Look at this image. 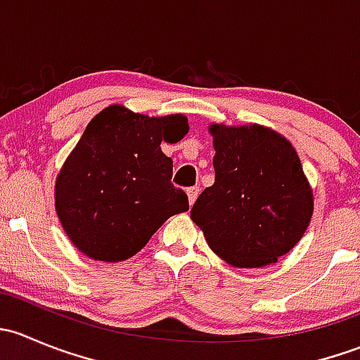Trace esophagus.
<instances>
[{
	"mask_svg": "<svg viewBox=\"0 0 360 360\" xmlns=\"http://www.w3.org/2000/svg\"><path fill=\"white\" fill-rule=\"evenodd\" d=\"M186 193H188V200H190V205H193L195 200L198 198V195H200V188L191 186V188H188Z\"/></svg>",
	"mask_w": 360,
	"mask_h": 360,
	"instance_id": "esophagus-1",
	"label": "esophagus"
}]
</instances>
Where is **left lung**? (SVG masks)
I'll return each mask as SVG.
<instances>
[{
  "label": "left lung",
  "instance_id": "8db88e82",
  "mask_svg": "<svg viewBox=\"0 0 360 360\" xmlns=\"http://www.w3.org/2000/svg\"><path fill=\"white\" fill-rule=\"evenodd\" d=\"M216 181L191 209L209 248L237 268L275 263L303 237L314 198L284 137L259 125H212Z\"/></svg>",
  "mask_w": 360,
  "mask_h": 360
}]
</instances>
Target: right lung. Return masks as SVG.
Here are the masks:
<instances>
[{
  "label": "right lung",
  "instance_id": "obj_1",
  "mask_svg": "<svg viewBox=\"0 0 360 360\" xmlns=\"http://www.w3.org/2000/svg\"><path fill=\"white\" fill-rule=\"evenodd\" d=\"M183 115L150 118L122 106L101 111L64 163L56 207L83 254L122 261L139 252L174 214L190 209L172 184V158L160 144L188 134Z\"/></svg>",
  "mask_w": 360,
  "mask_h": 360
}]
</instances>
